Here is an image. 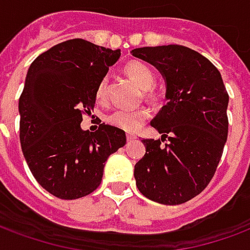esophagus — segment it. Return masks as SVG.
Returning a JSON list of instances; mask_svg holds the SVG:
<instances>
[{"label": "esophagus", "instance_id": "34e87169", "mask_svg": "<svg viewBox=\"0 0 250 250\" xmlns=\"http://www.w3.org/2000/svg\"><path fill=\"white\" fill-rule=\"evenodd\" d=\"M125 136H127V140H128V142H131V140L136 139V135H134V134H130V132H128V134L125 135Z\"/></svg>", "mask_w": 250, "mask_h": 250}]
</instances>
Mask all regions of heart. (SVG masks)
Returning a JSON list of instances; mask_svg holds the SVG:
<instances>
[{
    "label": "heart",
    "mask_w": 250,
    "mask_h": 250,
    "mask_svg": "<svg viewBox=\"0 0 250 250\" xmlns=\"http://www.w3.org/2000/svg\"><path fill=\"white\" fill-rule=\"evenodd\" d=\"M125 71L143 90H148L155 83V75L152 70L140 61L128 62L125 64ZM107 90H108V79L104 77L98 83L97 92H95L98 101L106 99ZM148 116L149 112L147 108H118L110 112L106 119L110 125H115L118 128L125 131H136L148 119Z\"/></svg>",
    "instance_id": "heart-1"
}]
</instances>
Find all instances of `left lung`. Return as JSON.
Instances as JSON below:
<instances>
[{"mask_svg": "<svg viewBox=\"0 0 250 250\" xmlns=\"http://www.w3.org/2000/svg\"><path fill=\"white\" fill-rule=\"evenodd\" d=\"M131 53L158 68L167 83V104L151 122L162 140H142L146 153L135 164L136 187L149 200L183 204L204 191L217 169L228 138V92L214 64L189 47Z\"/></svg>", "mask_w": 250, "mask_h": 250, "instance_id": "obj_1", "label": "left lung"}]
</instances>
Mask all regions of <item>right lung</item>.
I'll return each instance as SVG.
<instances>
[{
  "label": "right lung",
  "instance_id": "add662e5",
  "mask_svg": "<svg viewBox=\"0 0 250 250\" xmlns=\"http://www.w3.org/2000/svg\"><path fill=\"white\" fill-rule=\"evenodd\" d=\"M120 57L75 38L38 55L20 97V140L25 160L42 188L63 200L90 195L102 182L104 163L125 144V132L102 123L81 128L95 106L98 83Z\"/></svg>",
  "mask_w": 250,
  "mask_h": 250
}]
</instances>
